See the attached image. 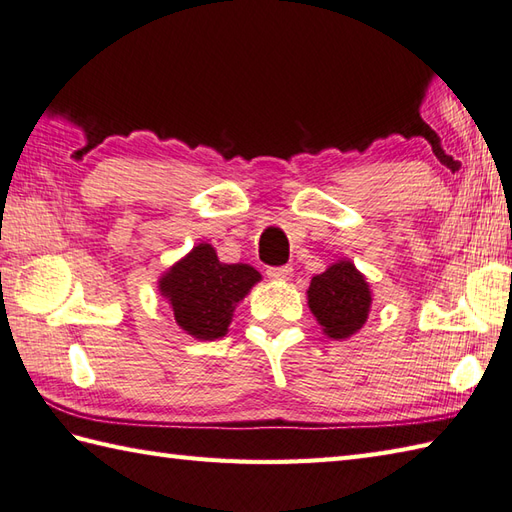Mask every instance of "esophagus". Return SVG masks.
Listing matches in <instances>:
<instances>
[{"label":"esophagus","mask_w":512,"mask_h":512,"mask_svg":"<svg viewBox=\"0 0 512 512\" xmlns=\"http://www.w3.org/2000/svg\"><path fill=\"white\" fill-rule=\"evenodd\" d=\"M266 275L270 277V279H290V275H292V268L290 266H277V268H268L266 270Z\"/></svg>","instance_id":"1"}]
</instances>
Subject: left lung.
I'll return each instance as SVG.
<instances>
[{
  "instance_id": "8db88e82",
  "label": "left lung",
  "mask_w": 512,
  "mask_h": 512,
  "mask_svg": "<svg viewBox=\"0 0 512 512\" xmlns=\"http://www.w3.org/2000/svg\"><path fill=\"white\" fill-rule=\"evenodd\" d=\"M308 303L330 339H347L367 321L372 292L354 264L339 262L312 277Z\"/></svg>"
}]
</instances>
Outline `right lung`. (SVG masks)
I'll return each mask as SVG.
<instances>
[{
  "label": "right lung",
  "mask_w": 512,
  "mask_h": 512,
  "mask_svg": "<svg viewBox=\"0 0 512 512\" xmlns=\"http://www.w3.org/2000/svg\"><path fill=\"white\" fill-rule=\"evenodd\" d=\"M259 281L248 264H222L213 246L200 244L160 279V292L182 330L213 341L226 334L239 299Z\"/></svg>",
  "instance_id": "1"
}]
</instances>
